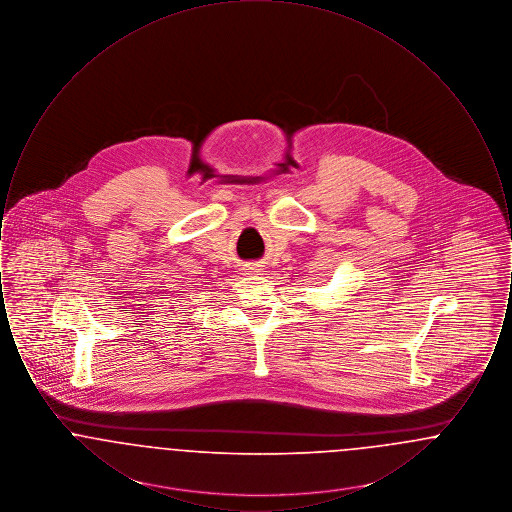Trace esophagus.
Masks as SVG:
<instances>
[{
	"mask_svg": "<svg viewBox=\"0 0 512 512\" xmlns=\"http://www.w3.org/2000/svg\"><path fill=\"white\" fill-rule=\"evenodd\" d=\"M244 270L245 274H255V272H259L257 265H245Z\"/></svg>",
	"mask_w": 512,
	"mask_h": 512,
	"instance_id": "obj_1",
	"label": "esophagus"
}]
</instances>
